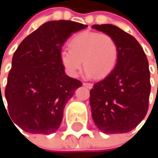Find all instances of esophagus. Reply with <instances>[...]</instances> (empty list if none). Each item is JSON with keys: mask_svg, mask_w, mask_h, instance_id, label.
I'll list each match as a JSON object with an SVG mask.
<instances>
[{"mask_svg": "<svg viewBox=\"0 0 158 158\" xmlns=\"http://www.w3.org/2000/svg\"><path fill=\"white\" fill-rule=\"evenodd\" d=\"M83 85L85 87H87L88 89H91L93 87V84L92 83H89V82H85V83H83Z\"/></svg>", "mask_w": 158, "mask_h": 158, "instance_id": "34e87169", "label": "esophagus"}]
</instances>
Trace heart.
<instances>
[{"label":"heart","mask_w":158,"mask_h":158,"mask_svg":"<svg viewBox=\"0 0 158 158\" xmlns=\"http://www.w3.org/2000/svg\"><path fill=\"white\" fill-rule=\"evenodd\" d=\"M69 48L61 51L60 60L71 77L78 75L83 61L88 75L104 78L112 71L118 60L117 42L108 34L81 32L69 41Z\"/></svg>","instance_id":"b5f03b06"}]
</instances>
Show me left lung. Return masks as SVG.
<instances>
[{"mask_svg": "<svg viewBox=\"0 0 158 158\" xmlns=\"http://www.w3.org/2000/svg\"><path fill=\"white\" fill-rule=\"evenodd\" d=\"M92 28L111 35L119 54L112 71L90 89L92 119L104 134H123L135 128L148 110L151 90L147 57L137 40L112 24Z\"/></svg>", "mask_w": 158, "mask_h": 158, "instance_id": "left-lung-1", "label": "left lung"}]
</instances>
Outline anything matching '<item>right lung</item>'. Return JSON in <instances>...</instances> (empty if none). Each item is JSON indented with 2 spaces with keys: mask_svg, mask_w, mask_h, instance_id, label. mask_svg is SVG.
Returning a JSON list of instances; mask_svg holds the SVG:
<instances>
[{
  "mask_svg": "<svg viewBox=\"0 0 158 158\" xmlns=\"http://www.w3.org/2000/svg\"><path fill=\"white\" fill-rule=\"evenodd\" d=\"M87 26L73 21H49L16 49L4 94L7 113L24 132L49 135L59 128L66 103L82 85L66 75L61 48L73 33ZM2 99L1 92L3 103Z\"/></svg>",
  "mask_w": 158,
  "mask_h": 158,
  "instance_id": "add662e5",
  "label": "right lung"
}]
</instances>
